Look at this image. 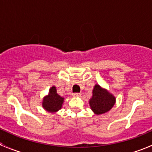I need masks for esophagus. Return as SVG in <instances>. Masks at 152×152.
<instances>
[{
    "instance_id": "34e87169",
    "label": "esophagus",
    "mask_w": 152,
    "mask_h": 152,
    "mask_svg": "<svg viewBox=\"0 0 152 152\" xmlns=\"http://www.w3.org/2000/svg\"><path fill=\"white\" fill-rule=\"evenodd\" d=\"M73 96H75V97L80 96L81 94H80V93H74V94H73Z\"/></svg>"
}]
</instances>
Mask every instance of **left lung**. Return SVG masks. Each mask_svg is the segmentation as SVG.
Returning a JSON list of instances; mask_svg holds the SVG:
<instances>
[{"label": "left lung", "instance_id": "left-lung-1", "mask_svg": "<svg viewBox=\"0 0 152 152\" xmlns=\"http://www.w3.org/2000/svg\"><path fill=\"white\" fill-rule=\"evenodd\" d=\"M93 96L89 101L90 107L94 113L103 114L113 107L116 98L106 89L96 85L93 90Z\"/></svg>", "mask_w": 152, "mask_h": 152}]
</instances>
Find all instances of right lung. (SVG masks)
I'll use <instances>...</instances> for the list:
<instances>
[{"mask_svg": "<svg viewBox=\"0 0 152 152\" xmlns=\"http://www.w3.org/2000/svg\"><path fill=\"white\" fill-rule=\"evenodd\" d=\"M64 102V97L57 94L56 88L55 86L50 88L49 94L43 99L42 106L48 111L53 113L58 111L61 108Z\"/></svg>", "mask_w": 152, "mask_h": 152, "instance_id": "obj_1", "label": "right lung"}]
</instances>
